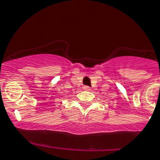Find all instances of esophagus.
Listing matches in <instances>:
<instances>
[{"instance_id": "esophagus-1", "label": "esophagus", "mask_w": 160, "mask_h": 160, "mask_svg": "<svg viewBox=\"0 0 160 160\" xmlns=\"http://www.w3.org/2000/svg\"><path fill=\"white\" fill-rule=\"evenodd\" d=\"M83 89H84V90H90V88H89V86H84L83 87Z\"/></svg>"}]
</instances>
